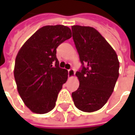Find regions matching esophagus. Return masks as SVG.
<instances>
[{"label":"esophagus","instance_id":"34e87169","mask_svg":"<svg viewBox=\"0 0 135 135\" xmlns=\"http://www.w3.org/2000/svg\"><path fill=\"white\" fill-rule=\"evenodd\" d=\"M68 75L69 77H73L75 75V71L73 69H70L68 70Z\"/></svg>","mask_w":135,"mask_h":135}]
</instances>
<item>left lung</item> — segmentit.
<instances>
[{
  "instance_id": "1",
  "label": "left lung",
  "mask_w": 135,
  "mask_h": 135,
  "mask_svg": "<svg viewBox=\"0 0 135 135\" xmlns=\"http://www.w3.org/2000/svg\"><path fill=\"white\" fill-rule=\"evenodd\" d=\"M72 37L82 67L76 72L79 86L71 96L78 109L93 112L104 105L119 77V62L115 50L90 27H71Z\"/></svg>"
}]
</instances>
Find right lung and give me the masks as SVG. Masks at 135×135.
<instances>
[{"label": "right lung", "mask_w": 135, "mask_h": 135, "mask_svg": "<svg viewBox=\"0 0 135 135\" xmlns=\"http://www.w3.org/2000/svg\"><path fill=\"white\" fill-rule=\"evenodd\" d=\"M71 37L66 26H45L25 42L16 56L13 74L17 90L34 113H46L56 105L68 78V71L59 67L56 48Z\"/></svg>", "instance_id": "1"}]
</instances>
